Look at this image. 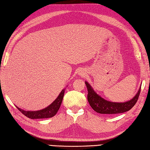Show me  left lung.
I'll return each mask as SVG.
<instances>
[{
  "instance_id": "obj_1",
  "label": "left lung",
  "mask_w": 150,
  "mask_h": 150,
  "mask_svg": "<svg viewBox=\"0 0 150 150\" xmlns=\"http://www.w3.org/2000/svg\"><path fill=\"white\" fill-rule=\"evenodd\" d=\"M85 83L86 84L87 91H88L87 100L90 106L95 112L103 114H121V113L129 111L137 103L141 90V88H140L135 97L131 100L125 102V103H113V102L104 99L100 97L94 91V90L88 83L86 81Z\"/></svg>"
}]
</instances>
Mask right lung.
<instances>
[{
	"mask_svg": "<svg viewBox=\"0 0 150 150\" xmlns=\"http://www.w3.org/2000/svg\"><path fill=\"white\" fill-rule=\"evenodd\" d=\"M64 89L62 90V91L59 95L58 97L53 102L52 104H50L49 106L47 108H44L42 110H39V111H34V112H30V111H25L18 107H17L19 111H20L23 114L25 115V116L30 118V119H43V118H50L52 117L57 114L58 110L60 108L61 104L63 100V98L64 97Z\"/></svg>",
	"mask_w": 150,
	"mask_h": 150,
	"instance_id": "add662e5",
	"label": "right lung"
}]
</instances>
